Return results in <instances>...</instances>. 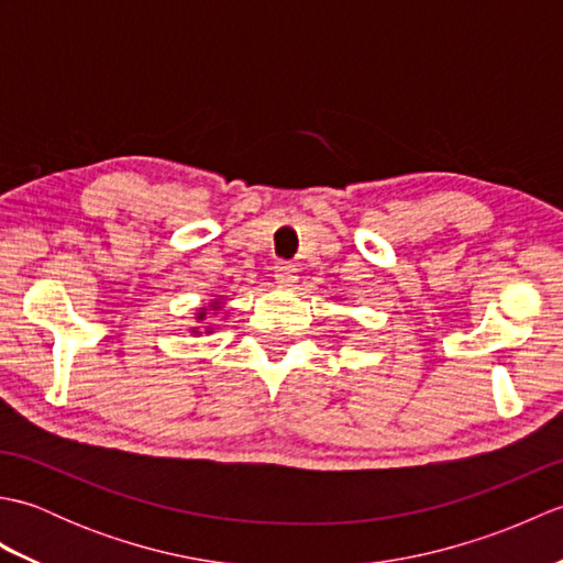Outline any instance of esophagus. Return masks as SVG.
<instances>
[{
	"mask_svg": "<svg viewBox=\"0 0 563 563\" xmlns=\"http://www.w3.org/2000/svg\"><path fill=\"white\" fill-rule=\"evenodd\" d=\"M273 278L278 285H292L297 280V268L292 266V263H275L273 266Z\"/></svg>",
	"mask_w": 563,
	"mask_h": 563,
	"instance_id": "obj_1",
	"label": "esophagus"
}]
</instances>
